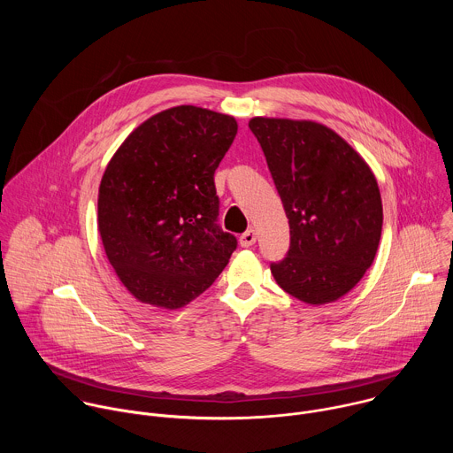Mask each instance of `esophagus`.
Returning <instances> with one entry per match:
<instances>
[{"instance_id":"34e87169","label":"esophagus","mask_w":453,"mask_h":453,"mask_svg":"<svg viewBox=\"0 0 453 453\" xmlns=\"http://www.w3.org/2000/svg\"><path fill=\"white\" fill-rule=\"evenodd\" d=\"M256 243V233H254V229H249V231H245L242 236H240V245L242 247H250V245H254Z\"/></svg>"}]
</instances>
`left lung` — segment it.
I'll return each mask as SVG.
<instances>
[{
    "label": "left lung",
    "instance_id": "obj_1",
    "mask_svg": "<svg viewBox=\"0 0 453 453\" xmlns=\"http://www.w3.org/2000/svg\"><path fill=\"white\" fill-rule=\"evenodd\" d=\"M249 128L262 145L290 226V249L271 265L276 283L306 304L344 297L372 265L381 236L372 170L322 123L254 116Z\"/></svg>",
    "mask_w": 453,
    "mask_h": 453
}]
</instances>
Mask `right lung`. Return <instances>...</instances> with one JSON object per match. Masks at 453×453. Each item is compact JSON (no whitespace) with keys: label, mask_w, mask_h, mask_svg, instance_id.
<instances>
[{"label":"right lung","mask_w":453,"mask_h":453,"mask_svg":"<svg viewBox=\"0 0 453 453\" xmlns=\"http://www.w3.org/2000/svg\"><path fill=\"white\" fill-rule=\"evenodd\" d=\"M238 131L196 105L161 111L125 138L98 188L109 264L140 303L177 310L208 290L236 238L217 224L215 170Z\"/></svg>","instance_id":"add662e5"}]
</instances>
